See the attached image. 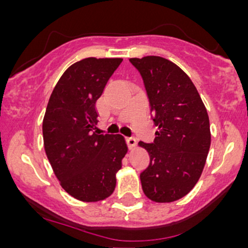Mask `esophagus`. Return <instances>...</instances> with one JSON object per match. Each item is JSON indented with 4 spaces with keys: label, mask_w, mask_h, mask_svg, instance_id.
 <instances>
[{
    "label": "esophagus",
    "mask_w": 248,
    "mask_h": 248,
    "mask_svg": "<svg viewBox=\"0 0 248 248\" xmlns=\"http://www.w3.org/2000/svg\"><path fill=\"white\" fill-rule=\"evenodd\" d=\"M126 142H127V144H128V147L130 148V149H132L133 147H135V144H136V140H135V138H133V136H126Z\"/></svg>",
    "instance_id": "obj_1"
}]
</instances>
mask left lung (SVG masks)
Wrapping results in <instances>:
<instances>
[{
	"label": "left lung",
	"mask_w": 248,
	"mask_h": 248,
	"mask_svg": "<svg viewBox=\"0 0 248 248\" xmlns=\"http://www.w3.org/2000/svg\"><path fill=\"white\" fill-rule=\"evenodd\" d=\"M129 62L143 79L158 127L154 142H139L150 156L140 175L142 190L156 203H171L191 191L203 172L211 144L209 115L191 79L172 62L158 56Z\"/></svg>",
	"instance_id": "1"
}]
</instances>
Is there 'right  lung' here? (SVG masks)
<instances>
[{
  "label": "right lung",
  "instance_id": "obj_1",
  "mask_svg": "<svg viewBox=\"0 0 248 248\" xmlns=\"http://www.w3.org/2000/svg\"><path fill=\"white\" fill-rule=\"evenodd\" d=\"M121 62L90 57L72 64L57 82L45 110V153L62 189L78 201L109 197L127 154L120 134L94 132L95 102Z\"/></svg>",
  "mask_w": 248,
  "mask_h": 248
}]
</instances>
